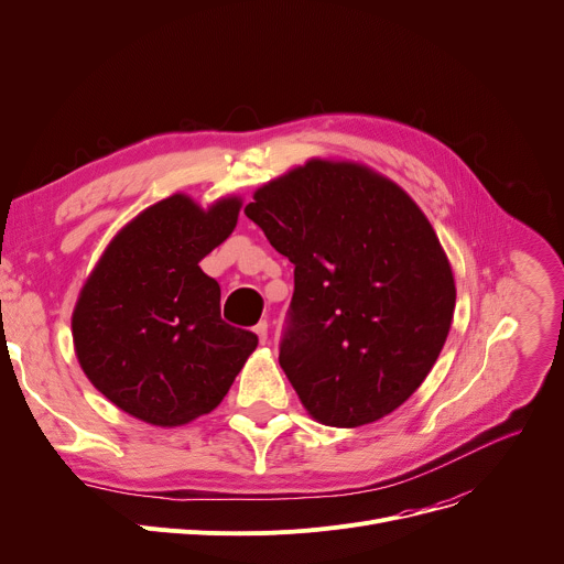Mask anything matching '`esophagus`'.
Masks as SVG:
<instances>
[{"label":"esophagus","mask_w":564,"mask_h":564,"mask_svg":"<svg viewBox=\"0 0 564 564\" xmlns=\"http://www.w3.org/2000/svg\"><path fill=\"white\" fill-rule=\"evenodd\" d=\"M253 332L258 334V338H260V343H267V322L262 319V322H258L256 327H253Z\"/></svg>","instance_id":"34e87169"}]
</instances>
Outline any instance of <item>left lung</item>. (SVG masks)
Returning a JSON list of instances; mask_svg holds the SVG:
<instances>
[{"mask_svg": "<svg viewBox=\"0 0 564 564\" xmlns=\"http://www.w3.org/2000/svg\"><path fill=\"white\" fill-rule=\"evenodd\" d=\"M245 215L294 264L279 364L311 416H389L436 364L455 279L421 207L354 162L311 160L262 185Z\"/></svg>", "mask_w": 564, "mask_h": 564, "instance_id": "left-lung-1", "label": "left lung"}]
</instances>
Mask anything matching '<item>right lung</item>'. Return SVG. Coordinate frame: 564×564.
Instances as JSON below:
<instances>
[{
  "mask_svg": "<svg viewBox=\"0 0 564 564\" xmlns=\"http://www.w3.org/2000/svg\"><path fill=\"white\" fill-rule=\"evenodd\" d=\"M240 198L198 207L173 194L118 232L73 313L79 366L130 416L177 427L210 413L258 345L221 319L198 262L232 232Z\"/></svg>",
  "mask_w": 564,
  "mask_h": 564,
  "instance_id": "obj_1",
  "label": "right lung"
}]
</instances>
